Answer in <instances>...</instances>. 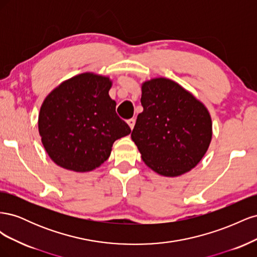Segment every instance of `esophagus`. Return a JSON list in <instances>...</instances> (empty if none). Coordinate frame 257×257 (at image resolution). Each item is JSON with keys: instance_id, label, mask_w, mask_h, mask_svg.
<instances>
[{"instance_id": "34e87169", "label": "esophagus", "mask_w": 257, "mask_h": 257, "mask_svg": "<svg viewBox=\"0 0 257 257\" xmlns=\"http://www.w3.org/2000/svg\"><path fill=\"white\" fill-rule=\"evenodd\" d=\"M127 124L130 125V127H131V130H133L134 128V125H135V119H128L127 120Z\"/></svg>"}]
</instances>
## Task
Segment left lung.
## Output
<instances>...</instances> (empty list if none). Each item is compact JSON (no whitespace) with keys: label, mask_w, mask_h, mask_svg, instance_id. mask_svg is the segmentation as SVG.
Masks as SVG:
<instances>
[{"label":"left lung","mask_w":257,"mask_h":257,"mask_svg":"<svg viewBox=\"0 0 257 257\" xmlns=\"http://www.w3.org/2000/svg\"><path fill=\"white\" fill-rule=\"evenodd\" d=\"M141 100L144 111L131 137L145 164L164 177L190 172L211 143L212 122L206 106L167 78L145 81Z\"/></svg>","instance_id":"1"}]
</instances>
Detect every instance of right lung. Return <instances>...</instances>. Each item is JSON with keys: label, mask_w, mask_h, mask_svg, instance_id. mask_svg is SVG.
Listing matches in <instances>:
<instances>
[{"label": "right lung", "mask_w": 257, "mask_h": 257, "mask_svg": "<svg viewBox=\"0 0 257 257\" xmlns=\"http://www.w3.org/2000/svg\"><path fill=\"white\" fill-rule=\"evenodd\" d=\"M109 77L83 73L52 90L38 114V132L49 158L62 168L85 173L109 158L113 143L131 133L115 112Z\"/></svg>", "instance_id": "obj_1"}]
</instances>
